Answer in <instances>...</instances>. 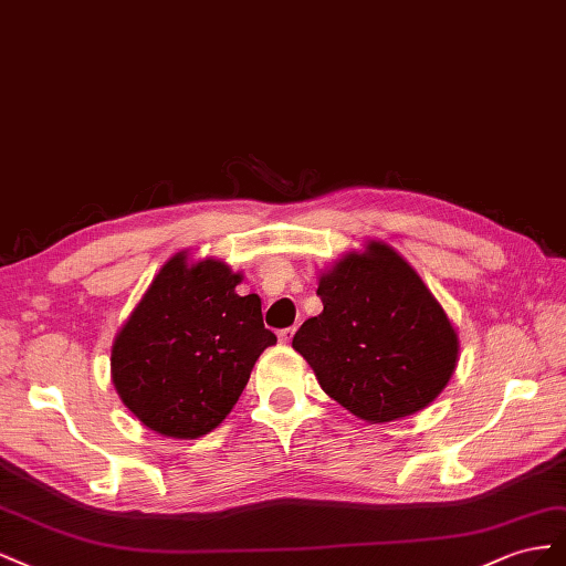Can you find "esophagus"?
<instances>
[{
	"mask_svg": "<svg viewBox=\"0 0 566 566\" xmlns=\"http://www.w3.org/2000/svg\"><path fill=\"white\" fill-rule=\"evenodd\" d=\"M294 334H296V327L282 329V332H280V342H282V344H289V342H292V338H294Z\"/></svg>",
	"mask_w": 566,
	"mask_h": 566,
	"instance_id": "esophagus-1",
	"label": "esophagus"
}]
</instances>
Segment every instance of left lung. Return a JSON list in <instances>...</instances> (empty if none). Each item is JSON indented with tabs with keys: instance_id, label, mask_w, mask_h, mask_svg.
<instances>
[{
	"instance_id": "obj_1",
	"label": "left lung",
	"mask_w": 566,
	"mask_h": 566,
	"mask_svg": "<svg viewBox=\"0 0 566 566\" xmlns=\"http://www.w3.org/2000/svg\"><path fill=\"white\" fill-rule=\"evenodd\" d=\"M322 311L292 346L322 389L369 424L415 415L458 365V332L412 265L384 241L348 251L322 272Z\"/></svg>"
}]
</instances>
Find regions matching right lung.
Masks as SVG:
<instances>
[{"label":"right lung","instance_id":"right-lung-1","mask_svg":"<svg viewBox=\"0 0 566 566\" xmlns=\"http://www.w3.org/2000/svg\"><path fill=\"white\" fill-rule=\"evenodd\" d=\"M241 272L216 258L175 253L127 317L111 348V379L144 427L199 439L230 415L251 369L277 336L261 298L239 296Z\"/></svg>","mask_w":566,"mask_h":566}]
</instances>
